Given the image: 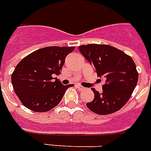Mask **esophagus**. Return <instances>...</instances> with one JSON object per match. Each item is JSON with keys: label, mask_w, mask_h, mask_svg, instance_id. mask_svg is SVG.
Returning <instances> with one entry per match:
<instances>
[{"label": "esophagus", "mask_w": 151, "mask_h": 151, "mask_svg": "<svg viewBox=\"0 0 151 151\" xmlns=\"http://www.w3.org/2000/svg\"><path fill=\"white\" fill-rule=\"evenodd\" d=\"M76 87H77V88H78V91H82V90L85 89L84 87H82V86H76Z\"/></svg>", "instance_id": "esophagus-1"}]
</instances>
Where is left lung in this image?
Wrapping results in <instances>:
<instances>
[{"instance_id":"obj_1","label":"left lung","mask_w":151,"mask_h":151,"mask_svg":"<svg viewBox=\"0 0 151 151\" xmlns=\"http://www.w3.org/2000/svg\"><path fill=\"white\" fill-rule=\"evenodd\" d=\"M78 49L93 65L98 76L102 77L105 82L101 93L91 88L95 98L86 104L88 109L103 115L120 110L131 98L138 80L132 58L109 45H82Z\"/></svg>"}]
</instances>
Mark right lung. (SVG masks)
<instances>
[{"mask_svg":"<svg viewBox=\"0 0 151 151\" xmlns=\"http://www.w3.org/2000/svg\"><path fill=\"white\" fill-rule=\"evenodd\" d=\"M75 46H48L37 50L17 65L11 76L14 90L26 108L46 112L60 102L67 88L52 75H58Z\"/></svg>","mask_w":151,"mask_h":151,"instance_id":"add662e5","label":"right lung"}]
</instances>
